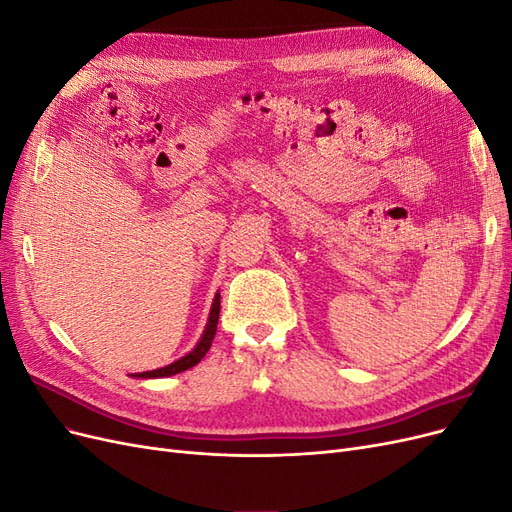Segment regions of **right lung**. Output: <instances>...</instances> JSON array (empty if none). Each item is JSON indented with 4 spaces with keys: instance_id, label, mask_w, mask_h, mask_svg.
<instances>
[{
    "instance_id": "right-lung-1",
    "label": "right lung",
    "mask_w": 512,
    "mask_h": 512,
    "mask_svg": "<svg viewBox=\"0 0 512 512\" xmlns=\"http://www.w3.org/2000/svg\"><path fill=\"white\" fill-rule=\"evenodd\" d=\"M218 320H220V292L215 294L205 333H203V337H200V342L194 346V350L188 352L185 356H181V359L175 361V363H170V365L160 367V369H153V371H143V374H136L134 378H166V376H175V374H181V371H185V369L194 367L196 363H200V359H203V356L211 348L215 331H218Z\"/></svg>"
}]
</instances>
